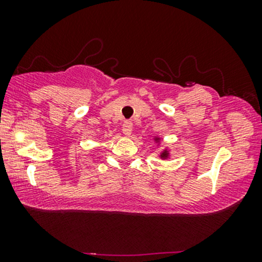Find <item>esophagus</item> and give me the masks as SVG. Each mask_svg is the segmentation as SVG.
<instances>
[{
  "instance_id": "1",
  "label": "esophagus",
  "mask_w": 262,
  "mask_h": 262,
  "mask_svg": "<svg viewBox=\"0 0 262 262\" xmlns=\"http://www.w3.org/2000/svg\"><path fill=\"white\" fill-rule=\"evenodd\" d=\"M132 127H134V125H132V123H131L130 120L124 121V124H123V134L125 136H130L131 132H132Z\"/></svg>"
}]
</instances>
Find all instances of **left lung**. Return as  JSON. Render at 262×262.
Here are the masks:
<instances>
[{"label":"left lung","mask_w":262,"mask_h":262,"mask_svg":"<svg viewBox=\"0 0 262 262\" xmlns=\"http://www.w3.org/2000/svg\"><path fill=\"white\" fill-rule=\"evenodd\" d=\"M161 157H167V154H166V152H163V154H162V156H161Z\"/></svg>","instance_id":"obj_1"}]
</instances>
